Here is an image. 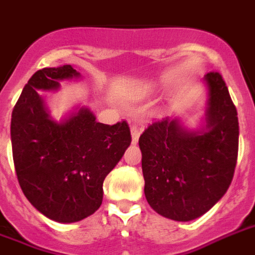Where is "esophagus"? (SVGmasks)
<instances>
[{
  "mask_svg": "<svg viewBox=\"0 0 255 255\" xmlns=\"http://www.w3.org/2000/svg\"><path fill=\"white\" fill-rule=\"evenodd\" d=\"M131 136H132V144H137L138 136H140V129L137 126L132 124L131 126Z\"/></svg>",
  "mask_w": 255,
  "mask_h": 255,
  "instance_id": "obj_1",
  "label": "esophagus"
}]
</instances>
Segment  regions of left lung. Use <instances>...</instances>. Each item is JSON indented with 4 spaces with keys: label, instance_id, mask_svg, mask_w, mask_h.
Wrapping results in <instances>:
<instances>
[{
    "label": "left lung",
    "instance_id": "8db88e82",
    "mask_svg": "<svg viewBox=\"0 0 255 255\" xmlns=\"http://www.w3.org/2000/svg\"><path fill=\"white\" fill-rule=\"evenodd\" d=\"M207 89L203 123L196 129L179 118H162L138 138L144 192L157 214L175 221L195 220L224 196L239 153V118L217 72L203 78Z\"/></svg>",
    "mask_w": 255,
    "mask_h": 255
}]
</instances>
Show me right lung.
I'll return each instance as SVG.
<instances>
[{
	"mask_svg": "<svg viewBox=\"0 0 255 255\" xmlns=\"http://www.w3.org/2000/svg\"><path fill=\"white\" fill-rule=\"evenodd\" d=\"M72 65L44 68L28 80L11 114V146L20 188L28 202L57 223L84 220L98 210L103 181L131 144L126 122L107 126L86 106L55 121L39 92L77 81Z\"/></svg>",
	"mask_w": 255,
	"mask_h": 255,
	"instance_id": "obj_1",
	"label": "right lung"
}]
</instances>
